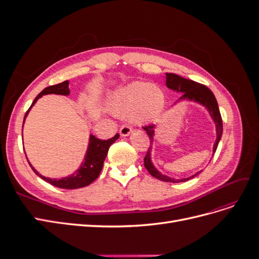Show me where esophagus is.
<instances>
[{
    "mask_svg": "<svg viewBox=\"0 0 259 259\" xmlns=\"http://www.w3.org/2000/svg\"><path fill=\"white\" fill-rule=\"evenodd\" d=\"M132 133V127L128 125H122L120 128V135L121 136H128Z\"/></svg>",
    "mask_w": 259,
    "mask_h": 259,
    "instance_id": "34e87169",
    "label": "esophagus"
}]
</instances>
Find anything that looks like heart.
I'll return each instance as SVG.
<instances>
[{"label":"heart","mask_w":259,"mask_h":259,"mask_svg":"<svg viewBox=\"0 0 259 259\" xmlns=\"http://www.w3.org/2000/svg\"><path fill=\"white\" fill-rule=\"evenodd\" d=\"M165 107V94L160 86L145 82L132 83L115 93L111 110L120 116H132L137 124L155 121Z\"/></svg>","instance_id":"heart-1"}]
</instances>
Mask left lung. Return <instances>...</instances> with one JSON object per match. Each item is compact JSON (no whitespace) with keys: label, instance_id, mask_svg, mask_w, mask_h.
Segmentation results:
<instances>
[{"label":"left lung","instance_id":"8db88e82","mask_svg":"<svg viewBox=\"0 0 259 259\" xmlns=\"http://www.w3.org/2000/svg\"><path fill=\"white\" fill-rule=\"evenodd\" d=\"M166 86L170 90L176 91L177 93H183V96L179 99L193 100V101H195V103H199L200 105L204 106L207 109L210 116H211V119L214 120L215 125H216V135L217 136H216V142H215L214 148H213V152H215L217 149V146L219 144V140H221L222 135H223V120H222L221 112H219L218 104H217V100L214 96V94L211 93V91L208 88H206L205 85L197 83L192 80L184 79V77L179 76L175 73H166ZM143 128L147 132L149 139H150V144H151L150 147L148 148L147 154L144 159L145 167L147 168L149 173H150L151 176L162 180V182L182 183V182H187V180H189L201 173L202 170L198 171L197 174H194L190 177L183 178V179H175V178H170L166 175H162L160 171L154 167V165L152 164V161H151V149H152V143H153V137H154L155 125L150 124V125H147V126H144Z\"/></svg>","mask_w":259,"mask_h":259}]
</instances>
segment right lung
<instances>
[{"mask_svg": "<svg viewBox=\"0 0 259 259\" xmlns=\"http://www.w3.org/2000/svg\"><path fill=\"white\" fill-rule=\"evenodd\" d=\"M48 94H57V95H65V96L69 95L70 94L69 81H65V82L56 84V85L48 86V88L44 89L40 94H38V95L35 97V99L33 100L32 105L30 106L28 111L26 112L25 119H23V123H25L26 116L28 115L30 109L32 108V106L36 103V100L38 98H41L43 95H48ZM119 137H120V135L116 134L114 137H112L110 139L103 140V139L96 138L94 135H91L88 151H86V155L84 158V161L81 164L80 168L76 169L72 175H69L64 178L52 179V178L44 177L41 174H38L30 163L29 164H30L31 168L33 169V171L37 176H40L42 179L45 180V182L50 183L51 185H53L55 187L61 188V189H77V188H83V187H86L90 184H92L94 180H95L99 176L100 171H101V169H103V166H104L105 159L108 154L109 147H110Z\"/></svg>", "mask_w": 259, "mask_h": 259, "instance_id": "right-lung-1", "label": "right lung"}]
</instances>
